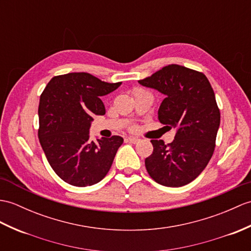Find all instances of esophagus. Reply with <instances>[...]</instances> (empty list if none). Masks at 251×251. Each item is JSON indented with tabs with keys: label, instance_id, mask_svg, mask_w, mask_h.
<instances>
[{
	"label": "esophagus",
	"instance_id": "obj_1",
	"mask_svg": "<svg viewBox=\"0 0 251 251\" xmlns=\"http://www.w3.org/2000/svg\"><path fill=\"white\" fill-rule=\"evenodd\" d=\"M127 140H128V141H129V142L135 143V144L140 142V139H139V138H136V137H128Z\"/></svg>",
	"mask_w": 251,
	"mask_h": 251
}]
</instances>
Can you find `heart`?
<instances>
[{"instance_id":"obj_1","label":"heart","mask_w":251,"mask_h":251,"mask_svg":"<svg viewBox=\"0 0 251 251\" xmlns=\"http://www.w3.org/2000/svg\"><path fill=\"white\" fill-rule=\"evenodd\" d=\"M139 92H143V90L142 89H136L135 91H133V93H135V94H136V93H139Z\"/></svg>"}]
</instances>
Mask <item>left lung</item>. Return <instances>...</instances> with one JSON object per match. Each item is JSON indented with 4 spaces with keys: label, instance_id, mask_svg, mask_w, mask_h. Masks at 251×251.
Here are the masks:
<instances>
[{
    "label": "left lung",
    "instance_id": "8db88e82",
    "mask_svg": "<svg viewBox=\"0 0 251 251\" xmlns=\"http://www.w3.org/2000/svg\"><path fill=\"white\" fill-rule=\"evenodd\" d=\"M139 83L165 95L158 120L176 128L173 142L151 140L153 153L145 168L156 183L180 187L192 182L212 158L220 124V111L206 75L177 64H170Z\"/></svg>",
    "mask_w": 251,
    "mask_h": 251
}]
</instances>
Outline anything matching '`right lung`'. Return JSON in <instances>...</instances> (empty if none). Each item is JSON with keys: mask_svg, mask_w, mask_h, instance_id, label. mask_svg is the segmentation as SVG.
<instances>
[{"mask_svg": "<svg viewBox=\"0 0 251 251\" xmlns=\"http://www.w3.org/2000/svg\"><path fill=\"white\" fill-rule=\"evenodd\" d=\"M122 84L87 73L55 75L40 95L38 138L49 165L64 182L77 187L97 184L107 176L123 138L90 140L94 115H103L101 96Z\"/></svg>", "mask_w": 251, "mask_h": 251, "instance_id": "obj_1", "label": "right lung"}]
</instances>
